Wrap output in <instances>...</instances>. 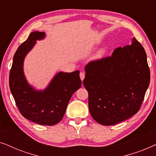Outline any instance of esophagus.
<instances>
[{"label":"esophagus","instance_id":"esophagus-1","mask_svg":"<svg viewBox=\"0 0 156 156\" xmlns=\"http://www.w3.org/2000/svg\"><path fill=\"white\" fill-rule=\"evenodd\" d=\"M80 79H81V80H82V81L84 80V77H85V74H84V72H80Z\"/></svg>","mask_w":156,"mask_h":156}]
</instances>
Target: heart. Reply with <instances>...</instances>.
I'll list each match as a JSON object with an SVG mask.
<instances>
[{
  "mask_svg": "<svg viewBox=\"0 0 156 156\" xmlns=\"http://www.w3.org/2000/svg\"><path fill=\"white\" fill-rule=\"evenodd\" d=\"M106 52H107V48L104 47V48H102L100 49L99 50H98L97 52L95 53L94 56V59H101L104 56V55L106 54Z\"/></svg>",
  "mask_w": 156,
  "mask_h": 156,
  "instance_id": "heart-1",
  "label": "heart"
}]
</instances>
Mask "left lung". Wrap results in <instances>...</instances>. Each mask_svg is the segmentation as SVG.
<instances>
[{
  "mask_svg": "<svg viewBox=\"0 0 156 156\" xmlns=\"http://www.w3.org/2000/svg\"><path fill=\"white\" fill-rule=\"evenodd\" d=\"M85 72L83 84L97 122L114 125L138 112L150 84V69L144 48L135 37L131 45L115 49L111 57L91 61Z\"/></svg>",
  "mask_w": 156,
  "mask_h": 156,
  "instance_id": "1",
  "label": "left lung"
}]
</instances>
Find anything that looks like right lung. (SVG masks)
Wrapping results in <instances>:
<instances>
[{
    "label": "right lung",
    "mask_w": 156,
    "mask_h": 156,
    "mask_svg": "<svg viewBox=\"0 0 156 156\" xmlns=\"http://www.w3.org/2000/svg\"><path fill=\"white\" fill-rule=\"evenodd\" d=\"M45 37L35 31L15 53L9 76V86L18 108L23 117L40 125L52 126L62 119L72 96L82 86L80 71L57 73L43 91L35 90L27 83L23 62L37 40Z\"/></svg>",
    "instance_id": "obj_1"
}]
</instances>
